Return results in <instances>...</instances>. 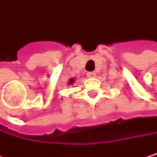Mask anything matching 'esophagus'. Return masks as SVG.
<instances>
[{"instance_id": "34e87169", "label": "esophagus", "mask_w": 157, "mask_h": 157, "mask_svg": "<svg viewBox=\"0 0 157 157\" xmlns=\"http://www.w3.org/2000/svg\"><path fill=\"white\" fill-rule=\"evenodd\" d=\"M86 76H87L88 78H92V77H95V76H96V73L93 72V71H89V72L86 73Z\"/></svg>"}]
</instances>
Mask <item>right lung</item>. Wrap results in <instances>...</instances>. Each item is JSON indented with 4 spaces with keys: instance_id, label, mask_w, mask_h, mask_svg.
I'll return each mask as SVG.
<instances>
[{
    "instance_id": "add662e5",
    "label": "right lung",
    "mask_w": 157,
    "mask_h": 157,
    "mask_svg": "<svg viewBox=\"0 0 157 157\" xmlns=\"http://www.w3.org/2000/svg\"><path fill=\"white\" fill-rule=\"evenodd\" d=\"M74 81H75V79H74V78H71V79L69 80V82H68V85H69V86L72 85V84L74 83Z\"/></svg>"
}]
</instances>
